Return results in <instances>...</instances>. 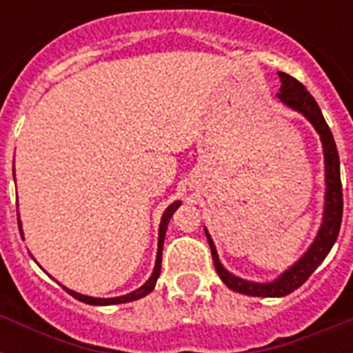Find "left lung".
Listing matches in <instances>:
<instances>
[{"label": "left lung", "instance_id": "8db88e82", "mask_svg": "<svg viewBox=\"0 0 353 353\" xmlns=\"http://www.w3.org/2000/svg\"><path fill=\"white\" fill-rule=\"evenodd\" d=\"M279 77L280 82H282L280 93H276L279 101L285 104V106H290L291 110L302 113L307 121L312 122L313 128L321 135V143H323L324 150V170H326L324 214L321 229H319L317 236H315V240L310 245V249L290 269H285L279 279L273 280V282H265V284L243 280L240 276H234L232 273H229L221 265L214 241L210 238L209 231L205 229V234H207V240H209L210 245V252H212V260H214V268L218 274H220L221 282L229 290L251 296H285L293 293L296 288H301L310 279V274L323 263L324 258L328 256L330 249L334 247L335 240L339 236L341 220H343V185H341L339 154H337L334 135H332L328 124L324 121L319 104L310 95V91L299 80L290 77V74L279 73Z\"/></svg>", "mask_w": 353, "mask_h": 353}]
</instances>
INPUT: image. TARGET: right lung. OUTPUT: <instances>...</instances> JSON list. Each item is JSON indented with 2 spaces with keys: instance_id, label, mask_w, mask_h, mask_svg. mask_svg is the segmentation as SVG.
I'll list each match as a JSON object with an SVG mask.
<instances>
[{
  "instance_id": "right-lung-1",
  "label": "right lung",
  "mask_w": 353,
  "mask_h": 353,
  "mask_svg": "<svg viewBox=\"0 0 353 353\" xmlns=\"http://www.w3.org/2000/svg\"><path fill=\"white\" fill-rule=\"evenodd\" d=\"M179 205L181 201H174V203L165 210V214L161 218V225H159V241H157V258H155V268H154V273L150 276L146 282H144L139 290L132 291V293H128V295H122V296H113V299H97V296H88V295H82V293H77L73 290H68L65 285H62L63 290L68 291L69 295L74 296L77 301L80 302H85V304H93V306H110V304H124V302H132V301H137V299H143L150 293V291L155 288V282L159 279L161 274V258H163V241H165V234H166V227H168V221L170 218L174 216L177 209H179ZM18 227H19V232L23 236V231H21V221L18 218Z\"/></svg>"
}]
</instances>
